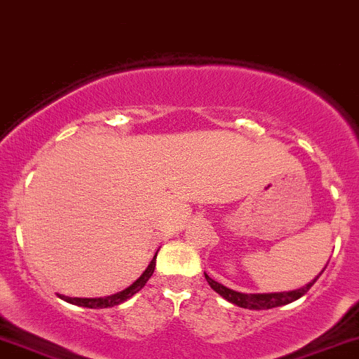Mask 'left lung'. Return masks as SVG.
Instances as JSON below:
<instances>
[{"instance_id":"8db88e82","label":"left lung","mask_w":359,"mask_h":359,"mask_svg":"<svg viewBox=\"0 0 359 359\" xmlns=\"http://www.w3.org/2000/svg\"><path fill=\"white\" fill-rule=\"evenodd\" d=\"M325 267H327V265H325ZM325 267H323V271H325ZM322 272H320L313 280H310L306 286L294 289V291L257 292V294H252V292L234 291V289L226 287L224 284H221V283H217V280L212 279V277L207 276V272H203V273H205V279H207V283L210 284V287L214 289L217 294H221L222 298L227 299L229 303L236 304V306H240V308H248V310H269V308L283 306V304L292 303V302H296V299L302 298L303 294H306L308 289H310L315 283H317V279L320 276H322Z\"/></svg>"}]
</instances>
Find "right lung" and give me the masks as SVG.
Listing matches in <instances>:
<instances>
[{
	"mask_svg": "<svg viewBox=\"0 0 359 359\" xmlns=\"http://www.w3.org/2000/svg\"><path fill=\"white\" fill-rule=\"evenodd\" d=\"M156 257H157V253L154 255L152 260H150L149 267L145 269L144 273H142V276L135 280L132 286L123 289V291L116 292V294L102 296V298H72V296L60 294V298L65 299L67 303L76 304V306H83V308H111V306H116V304L125 303L126 299H130L133 294H137V292L140 291L145 284H147L150 276L154 273V269H156Z\"/></svg>",
	"mask_w": 359,
	"mask_h": 359,
	"instance_id": "1",
	"label": "right lung"
}]
</instances>
